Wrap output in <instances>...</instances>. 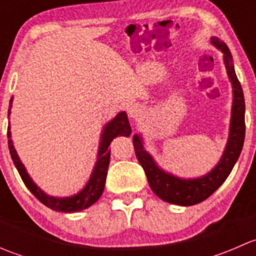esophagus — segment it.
Masks as SVG:
<instances>
[{"instance_id":"1","label":"esophagus","mask_w":256,"mask_h":256,"mask_svg":"<svg viewBox=\"0 0 256 256\" xmlns=\"http://www.w3.org/2000/svg\"><path fill=\"white\" fill-rule=\"evenodd\" d=\"M126 112H128L130 118H138V116L140 115L141 109L140 106H138V104H136V102H128V104L126 105Z\"/></svg>"}]
</instances>
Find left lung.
Listing matches in <instances>:
<instances>
[{"label":"left lung","instance_id":"left-lung-1","mask_svg":"<svg viewBox=\"0 0 256 256\" xmlns=\"http://www.w3.org/2000/svg\"><path fill=\"white\" fill-rule=\"evenodd\" d=\"M210 43L224 54V64L233 86V106H232L230 128L226 150L216 166L207 174L198 178H180L164 171L157 166L154 157L144 150L142 138L135 135L132 138L135 154L142 166L147 180L154 194L164 202L177 206H194L213 194L228 178L234 164L238 161L245 138V102L242 85L236 78L233 58L229 48L219 38L212 37Z\"/></svg>","mask_w":256,"mask_h":256}]
</instances>
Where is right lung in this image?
I'll return each instance as SVG.
<instances>
[{"label": "right lung", "instance_id": "right-lung-1", "mask_svg": "<svg viewBox=\"0 0 256 256\" xmlns=\"http://www.w3.org/2000/svg\"><path fill=\"white\" fill-rule=\"evenodd\" d=\"M12 102H14V98H11V100H10L8 115L11 114ZM10 128H11L8 126L7 138H8L10 154H11L12 161H14L20 178H22V180L24 182L26 187L32 192V194L40 202H42L43 204L47 206L48 208L56 212H63V213H74V212L86 209L88 207L94 204V203L102 197V192H104L108 168H109L110 164V144H112V141L116 138V136H128H128L131 135V128L130 124H128V114L125 112H118L110 122H108L106 125L104 126V130H102V140H100L99 144V152H98V160L96 162H95L92 176H90L86 184L84 186V188H82L79 193L72 196V197L56 198L46 194V193L33 182V180L30 177V174H27L26 167L23 166L20 157H18L16 150H14Z\"/></svg>", "mask_w": 256, "mask_h": 256}]
</instances>
